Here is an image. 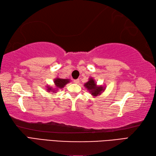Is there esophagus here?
<instances>
[{
	"instance_id": "obj_1",
	"label": "esophagus",
	"mask_w": 156,
	"mask_h": 156,
	"mask_svg": "<svg viewBox=\"0 0 156 156\" xmlns=\"http://www.w3.org/2000/svg\"><path fill=\"white\" fill-rule=\"evenodd\" d=\"M79 81H80V80H79V79H76V80H74V82L75 84H78Z\"/></svg>"
}]
</instances>
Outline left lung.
Listing matches in <instances>:
<instances>
[{"label": "left lung", "instance_id": "left-lung-1", "mask_svg": "<svg viewBox=\"0 0 156 156\" xmlns=\"http://www.w3.org/2000/svg\"><path fill=\"white\" fill-rule=\"evenodd\" d=\"M84 87L87 89L88 92L93 97H97V96L101 94L105 90V87L102 86H98L97 84V82H95L94 78H90L87 82L84 84Z\"/></svg>", "mask_w": 156, "mask_h": 156}]
</instances>
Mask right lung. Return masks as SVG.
Wrapping results in <instances>:
<instances>
[{
    "instance_id": "right-lung-1",
    "label": "right lung",
    "mask_w": 156,
    "mask_h": 156,
    "mask_svg": "<svg viewBox=\"0 0 156 156\" xmlns=\"http://www.w3.org/2000/svg\"><path fill=\"white\" fill-rule=\"evenodd\" d=\"M69 81H70L69 79H62V78H56L54 79V82L56 88H54L48 86L47 91L48 92H52V93H54V92H56V90H58V88L61 89L62 88H64L66 84L69 83Z\"/></svg>"
}]
</instances>
